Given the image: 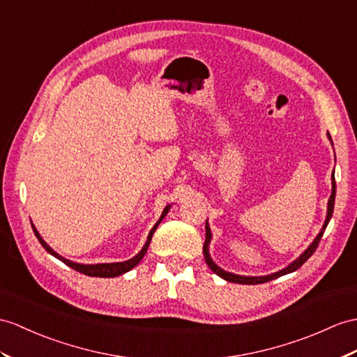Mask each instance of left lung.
<instances>
[{"label": "left lung", "instance_id": "obj_1", "mask_svg": "<svg viewBox=\"0 0 357 357\" xmlns=\"http://www.w3.org/2000/svg\"><path fill=\"white\" fill-rule=\"evenodd\" d=\"M327 136H328V139H330V142H332V137H330L328 133H327ZM332 145H333V142H332ZM335 197H336V183H335V174H333V176H332V194H330L328 203H327L326 221H324V224H323V227H321L319 233L317 234V238L314 239V242H312V244H310L306 250L303 251V253H301L297 259L292 260V262H291L288 266H284L283 269H280V271L273 273V274H268V275H239V274H233V273L225 271V269H222L221 266L216 265V264L213 262V259L211 257V253H208V245H211V241H212V231H211V227H208V222L206 221V241H204V245H203V255H204L207 266L211 268L216 275H220L221 279L227 280V282H231V283H241V284H259V283H265V282L277 279V277H282V275H284V274H289V273L297 271V269H298L304 262H306V260H307L312 255L315 253V250H317V247H318V244H319V241H321V238H323V234H324V231H326L327 224H328L330 218H332V215H333Z\"/></svg>", "mask_w": 357, "mask_h": 357}]
</instances>
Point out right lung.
Masks as SVG:
<instances>
[{"label": "right lung", "instance_id": "right-lung-1", "mask_svg": "<svg viewBox=\"0 0 357 357\" xmlns=\"http://www.w3.org/2000/svg\"><path fill=\"white\" fill-rule=\"evenodd\" d=\"M169 208H171V204H168L167 207L163 208V212L160 215L159 221L155 222L154 227L150 230L149 238H146V242H145V245L142 247V250L139 251V253L135 257L128 259V260H124V262H112V264H78V262H73V260H69V259H66L63 256H60L59 253H56V251L51 248L45 241H43V238L40 236L39 231L36 230V227H34V224H31V227H33L34 234H36V238L39 239L40 245L45 248L51 256H54L56 259L62 260V262L65 265H68L69 268H73V269H75V271L82 273V274H86V275H91V277H118L121 274H126L127 271H130V269H133L139 262H141L142 257L146 253V250H149V247H150V242H151V238H153L155 229H158V225L162 222V220L165 218V216H167Z\"/></svg>", "mask_w": 357, "mask_h": 357}]
</instances>
